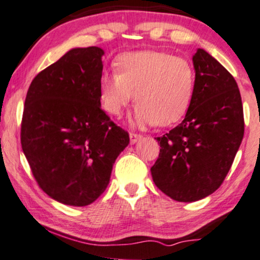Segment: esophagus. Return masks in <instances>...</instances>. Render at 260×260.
Returning a JSON list of instances; mask_svg holds the SVG:
<instances>
[{"instance_id": "1", "label": "esophagus", "mask_w": 260, "mask_h": 260, "mask_svg": "<svg viewBox=\"0 0 260 260\" xmlns=\"http://www.w3.org/2000/svg\"><path fill=\"white\" fill-rule=\"evenodd\" d=\"M130 142L133 143H136L137 141H139V140H141L142 139V136L141 135H139V134H134V133H130Z\"/></svg>"}]
</instances>
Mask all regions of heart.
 <instances>
[{"label": "heart", "mask_w": 260, "mask_h": 260, "mask_svg": "<svg viewBox=\"0 0 260 260\" xmlns=\"http://www.w3.org/2000/svg\"><path fill=\"white\" fill-rule=\"evenodd\" d=\"M194 90V70L184 58L158 51L120 54L115 73L100 80V100L109 114H123L134 100V124L139 127L169 126L185 115Z\"/></svg>", "instance_id": "b5f03b06"}]
</instances>
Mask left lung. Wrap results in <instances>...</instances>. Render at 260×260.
<instances>
[{"label":"left lung","instance_id":"obj_1","mask_svg":"<svg viewBox=\"0 0 260 260\" xmlns=\"http://www.w3.org/2000/svg\"><path fill=\"white\" fill-rule=\"evenodd\" d=\"M194 90L184 120L157 137L159 157L151 168L155 186L178 202H194L219 188L245 131L242 101L234 76L198 48L192 57Z\"/></svg>","mask_w":260,"mask_h":260}]
</instances>
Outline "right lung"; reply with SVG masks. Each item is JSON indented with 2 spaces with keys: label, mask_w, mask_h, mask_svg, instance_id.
<instances>
[{
  "label": "right lung",
  "mask_w": 260,
  "mask_h": 260,
  "mask_svg": "<svg viewBox=\"0 0 260 260\" xmlns=\"http://www.w3.org/2000/svg\"><path fill=\"white\" fill-rule=\"evenodd\" d=\"M102 48H72L35 76L21 148L40 187L57 202L88 206L105 192L129 134L101 108Z\"/></svg>",
  "instance_id": "add662e5"
}]
</instances>
